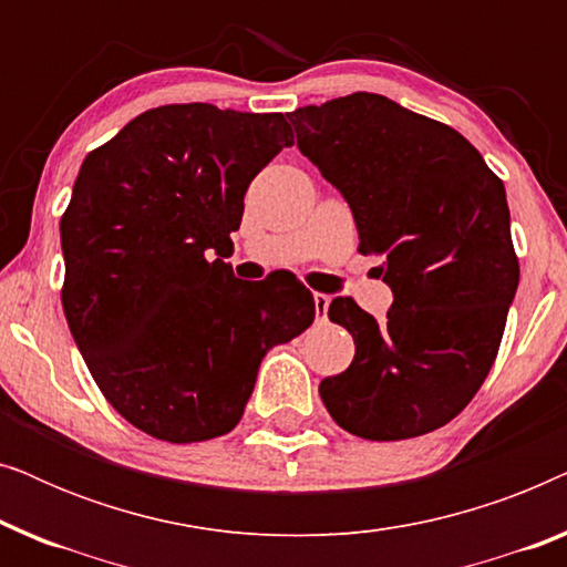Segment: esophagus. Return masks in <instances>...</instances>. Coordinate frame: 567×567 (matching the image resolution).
Instances as JSON below:
<instances>
[{
  "label": "esophagus",
  "mask_w": 567,
  "mask_h": 567,
  "mask_svg": "<svg viewBox=\"0 0 567 567\" xmlns=\"http://www.w3.org/2000/svg\"><path fill=\"white\" fill-rule=\"evenodd\" d=\"M328 307H330V297H328V293L317 291V293H315V317H317V322L328 320Z\"/></svg>",
  "instance_id": "obj_1"
}]
</instances>
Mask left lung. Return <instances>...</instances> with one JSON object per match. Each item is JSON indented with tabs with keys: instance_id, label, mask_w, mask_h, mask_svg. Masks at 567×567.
<instances>
[{
	"instance_id": "left-lung-1",
	"label": "left lung",
	"mask_w": 567,
	"mask_h": 567,
	"mask_svg": "<svg viewBox=\"0 0 567 567\" xmlns=\"http://www.w3.org/2000/svg\"><path fill=\"white\" fill-rule=\"evenodd\" d=\"M297 144L343 193L359 252L382 255L386 320L332 299L353 336L343 374L320 382L340 429L369 441L423 436L462 413L498 355L518 258L503 181L446 123L374 92L289 113Z\"/></svg>"
}]
</instances>
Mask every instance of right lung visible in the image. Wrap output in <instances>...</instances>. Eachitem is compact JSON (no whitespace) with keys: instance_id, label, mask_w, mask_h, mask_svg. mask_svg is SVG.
Wrapping results in <instances>:
<instances>
[{"instance_id":"1","label":"right lung","mask_w":567,"mask_h":567,"mask_svg":"<svg viewBox=\"0 0 567 567\" xmlns=\"http://www.w3.org/2000/svg\"><path fill=\"white\" fill-rule=\"evenodd\" d=\"M291 144L281 113L185 103L136 115L82 162L61 305L100 392L154 439L229 433L266 351L315 320L297 278L247 286L221 260L247 185Z\"/></svg>"}]
</instances>
